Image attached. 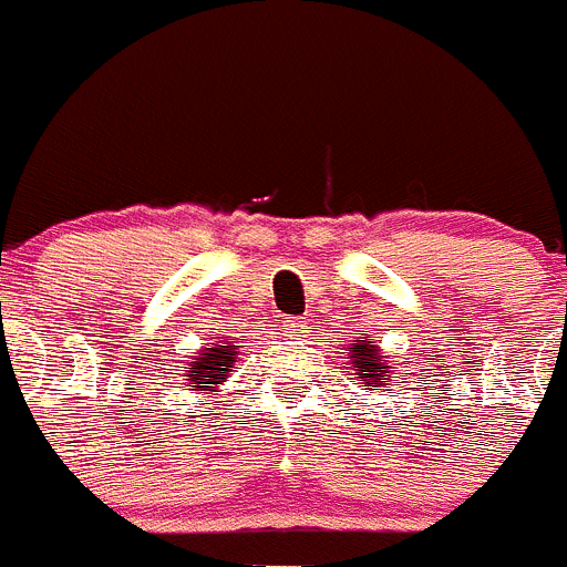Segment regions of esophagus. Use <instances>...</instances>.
I'll return each mask as SVG.
<instances>
[{"instance_id":"1","label":"esophagus","mask_w":567,"mask_h":567,"mask_svg":"<svg viewBox=\"0 0 567 567\" xmlns=\"http://www.w3.org/2000/svg\"><path fill=\"white\" fill-rule=\"evenodd\" d=\"M303 328H306L303 317H287V320H284V331H287V337H300Z\"/></svg>"}]
</instances>
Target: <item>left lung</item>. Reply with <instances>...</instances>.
Wrapping results in <instances>:
<instances>
[{"mask_svg": "<svg viewBox=\"0 0 567 567\" xmlns=\"http://www.w3.org/2000/svg\"><path fill=\"white\" fill-rule=\"evenodd\" d=\"M348 359L350 370L364 386H384V381L398 379V375H392L390 364H386V355H381V350L373 342H368V337L353 339Z\"/></svg>", "mask_w": 567, "mask_h": 567, "instance_id": "obj_1", "label": "left lung"}]
</instances>
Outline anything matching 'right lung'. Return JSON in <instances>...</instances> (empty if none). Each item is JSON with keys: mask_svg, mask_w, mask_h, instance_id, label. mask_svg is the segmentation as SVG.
I'll return each instance as SVG.
<instances>
[{"mask_svg": "<svg viewBox=\"0 0 567 567\" xmlns=\"http://www.w3.org/2000/svg\"><path fill=\"white\" fill-rule=\"evenodd\" d=\"M239 348L241 344L225 342V339L219 337V342L208 344L203 353L194 355V359L188 361L183 373L175 375H181V381L186 386H194V392H206V395H212V392H217V384H223L230 375V368H234L236 355H239ZM206 383H212L213 386L206 388Z\"/></svg>", "mask_w": 567, "mask_h": 567, "instance_id": "1", "label": "right lung"}]
</instances>
